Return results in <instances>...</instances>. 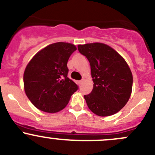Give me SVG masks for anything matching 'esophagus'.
Listing matches in <instances>:
<instances>
[{"mask_svg":"<svg viewBox=\"0 0 155 155\" xmlns=\"http://www.w3.org/2000/svg\"><path fill=\"white\" fill-rule=\"evenodd\" d=\"M83 82H84V79H82V80L79 81V83H80V84H82Z\"/></svg>","mask_w":155,"mask_h":155,"instance_id":"1","label":"esophagus"}]
</instances>
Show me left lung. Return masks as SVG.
<instances>
[{"instance_id":"8db88e82","label":"left lung","mask_w":155,"mask_h":155,"mask_svg":"<svg viewBox=\"0 0 155 155\" xmlns=\"http://www.w3.org/2000/svg\"><path fill=\"white\" fill-rule=\"evenodd\" d=\"M78 50L91 65L94 87L84 95L90 110L99 116H109L121 110L130 97L133 76L124 58L101 43L79 45Z\"/></svg>"}]
</instances>
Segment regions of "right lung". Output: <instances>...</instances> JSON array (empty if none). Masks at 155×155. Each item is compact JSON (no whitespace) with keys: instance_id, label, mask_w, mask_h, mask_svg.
<instances>
[{"instance_id":"add662e5","label":"right lung","mask_w":155,"mask_h":155,"mask_svg":"<svg viewBox=\"0 0 155 155\" xmlns=\"http://www.w3.org/2000/svg\"><path fill=\"white\" fill-rule=\"evenodd\" d=\"M76 47L68 43H52L40 50L24 73L26 95L35 107L49 113L65 108L79 87L68 77V61Z\"/></svg>"}]
</instances>
